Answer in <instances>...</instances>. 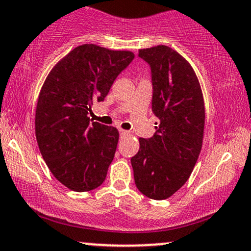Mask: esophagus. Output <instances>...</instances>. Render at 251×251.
<instances>
[{"mask_svg": "<svg viewBox=\"0 0 251 251\" xmlns=\"http://www.w3.org/2000/svg\"><path fill=\"white\" fill-rule=\"evenodd\" d=\"M119 132H120V135H127L128 134V132L125 131V129H119Z\"/></svg>", "mask_w": 251, "mask_h": 251, "instance_id": "1", "label": "esophagus"}]
</instances>
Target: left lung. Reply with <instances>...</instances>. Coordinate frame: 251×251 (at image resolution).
I'll return each mask as SVG.
<instances>
[{"label": "left lung", "instance_id": "obj_1", "mask_svg": "<svg viewBox=\"0 0 251 251\" xmlns=\"http://www.w3.org/2000/svg\"><path fill=\"white\" fill-rule=\"evenodd\" d=\"M138 55L151 68L152 112L159 124L151 138H140L131 164L138 190L162 201L178 191L195 168L203 143L204 100L194 70L179 53L162 45Z\"/></svg>", "mask_w": 251, "mask_h": 251}]
</instances>
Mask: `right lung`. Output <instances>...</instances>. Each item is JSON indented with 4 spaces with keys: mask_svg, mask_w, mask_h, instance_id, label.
Instances as JSON below:
<instances>
[{
    "mask_svg": "<svg viewBox=\"0 0 251 251\" xmlns=\"http://www.w3.org/2000/svg\"><path fill=\"white\" fill-rule=\"evenodd\" d=\"M133 59L128 50L81 45L54 66L43 83L35 114L37 145L54 177L73 191H91L105 180L119 132L91 124L88 113Z\"/></svg>",
    "mask_w": 251,
    "mask_h": 251,
    "instance_id": "1",
    "label": "right lung"
}]
</instances>
